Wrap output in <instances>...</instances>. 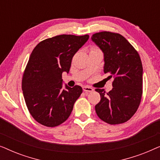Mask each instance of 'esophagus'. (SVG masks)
<instances>
[{
  "label": "esophagus",
  "instance_id": "34e87169",
  "mask_svg": "<svg viewBox=\"0 0 160 160\" xmlns=\"http://www.w3.org/2000/svg\"><path fill=\"white\" fill-rule=\"evenodd\" d=\"M83 90H84V92H85L88 93V92H92L93 89L92 88V87H89L88 86H84L83 87Z\"/></svg>",
  "mask_w": 160,
  "mask_h": 160
}]
</instances>
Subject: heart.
<instances>
[{
    "mask_svg": "<svg viewBox=\"0 0 160 160\" xmlns=\"http://www.w3.org/2000/svg\"><path fill=\"white\" fill-rule=\"evenodd\" d=\"M94 48H95V47H93V48H92V49H94Z\"/></svg>",
    "mask_w": 160,
    "mask_h": 160,
    "instance_id": "b5f03b06",
    "label": "heart"
}]
</instances>
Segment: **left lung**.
Returning <instances> with one entry per match:
<instances>
[{
  "instance_id": "obj_1",
  "label": "left lung",
  "mask_w": 160,
  "mask_h": 160,
  "mask_svg": "<svg viewBox=\"0 0 160 160\" xmlns=\"http://www.w3.org/2000/svg\"><path fill=\"white\" fill-rule=\"evenodd\" d=\"M92 40L104 53V73L113 78L108 92L95 89L100 101L95 108L98 117L109 124H119L130 119L141 103L143 94V66L138 52L122 35L102 31Z\"/></svg>"
}]
</instances>
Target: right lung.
I'll use <instances>...</instances> for the list:
<instances>
[{
	"label": "right lung",
	"instance_id": "obj_1",
	"mask_svg": "<svg viewBox=\"0 0 160 160\" xmlns=\"http://www.w3.org/2000/svg\"><path fill=\"white\" fill-rule=\"evenodd\" d=\"M89 35H59L38 43L30 54L22 79L24 98L32 118L54 128L66 121L82 93L78 85L62 87V72L68 73L72 58Z\"/></svg>",
	"mask_w": 160,
	"mask_h": 160
}]
</instances>
